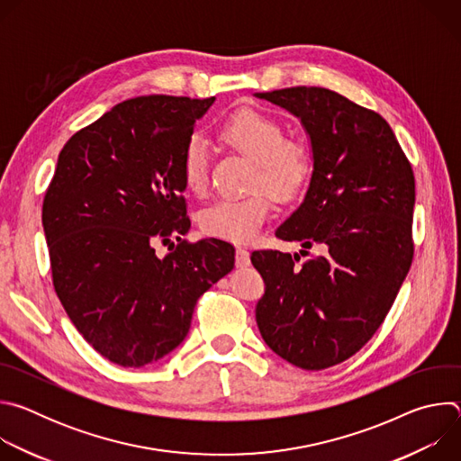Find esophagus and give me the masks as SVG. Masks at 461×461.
Masks as SVG:
<instances>
[{
	"label": "esophagus",
	"instance_id": "1",
	"mask_svg": "<svg viewBox=\"0 0 461 461\" xmlns=\"http://www.w3.org/2000/svg\"><path fill=\"white\" fill-rule=\"evenodd\" d=\"M235 262H237V267H248L249 265V251L248 249H244V248H237V251H235Z\"/></svg>",
	"mask_w": 461,
	"mask_h": 461
}]
</instances>
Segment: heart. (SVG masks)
<instances>
[{"instance_id": "b5f03b06", "label": "heart", "mask_w": 461, "mask_h": 461, "mask_svg": "<svg viewBox=\"0 0 461 461\" xmlns=\"http://www.w3.org/2000/svg\"><path fill=\"white\" fill-rule=\"evenodd\" d=\"M221 139L253 162L249 187L242 196H224L201 213V228L206 235L246 244L257 237L272 212L270 188L279 199H290L308 180L312 158L299 140L285 139V131L274 118L244 109L221 125ZM210 155L201 135H191L180 157L184 185L201 194L208 185ZM267 185L269 188H260Z\"/></svg>"}]
</instances>
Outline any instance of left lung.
I'll return each instance as SVG.
<instances>
[{
  "instance_id": "left-lung-1",
  "label": "left lung",
  "mask_w": 461,
  "mask_h": 461,
  "mask_svg": "<svg viewBox=\"0 0 461 461\" xmlns=\"http://www.w3.org/2000/svg\"><path fill=\"white\" fill-rule=\"evenodd\" d=\"M255 96L295 114L313 155L304 201L276 237L324 249L303 265L297 253L253 251L267 285L255 319L277 356L322 370L372 339L411 270L414 173L386 120L339 93L301 86Z\"/></svg>"
}]
</instances>
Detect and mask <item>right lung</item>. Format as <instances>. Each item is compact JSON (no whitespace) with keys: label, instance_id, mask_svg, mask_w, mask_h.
Listing matches in <instances>:
<instances>
[{"label":"right lung","instance_id":"1","mask_svg":"<svg viewBox=\"0 0 461 461\" xmlns=\"http://www.w3.org/2000/svg\"><path fill=\"white\" fill-rule=\"evenodd\" d=\"M213 102L131 98L59 151L41 210L52 285L84 339L120 366L175 350L196 301L233 270L230 242L182 239L191 222L180 157ZM171 238L179 244L158 259L152 244Z\"/></svg>","mask_w":461,"mask_h":461}]
</instances>
